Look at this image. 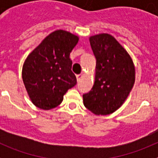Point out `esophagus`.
I'll return each instance as SVG.
<instances>
[{
	"instance_id": "esophagus-1",
	"label": "esophagus",
	"mask_w": 158,
	"mask_h": 158,
	"mask_svg": "<svg viewBox=\"0 0 158 158\" xmlns=\"http://www.w3.org/2000/svg\"><path fill=\"white\" fill-rule=\"evenodd\" d=\"M76 77H77V81H80V80L82 78V75L81 74H77Z\"/></svg>"
}]
</instances>
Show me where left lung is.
I'll return each mask as SVG.
<instances>
[{
  "label": "left lung",
  "mask_w": 158,
  "mask_h": 158,
  "mask_svg": "<svg viewBox=\"0 0 158 158\" xmlns=\"http://www.w3.org/2000/svg\"><path fill=\"white\" fill-rule=\"evenodd\" d=\"M96 59L95 81L83 95L84 105L97 115L115 112L123 105L135 81V67L127 50L107 33L89 37Z\"/></svg>",
  "instance_id": "left-lung-1"
}]
</instances>
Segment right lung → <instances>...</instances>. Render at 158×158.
I'll return each instance as SVG.
<instances>
[{"instance_id": "add662e5", "label": "right lung", "mask_w": 158, "mask_h": 158, "mask_svg": "<svg viewBox=\"0 0 158 158\" xmlns=\"http://www.w3.org/2000/svg\"><path fill=\"white\" fill-rule=\"evenodd\" d=\"M79 37L65 30L51 32L25 59L22 79L32 104L43 110L58 107L77 84L69 54Z\"/></svg>"}]
</instances>
